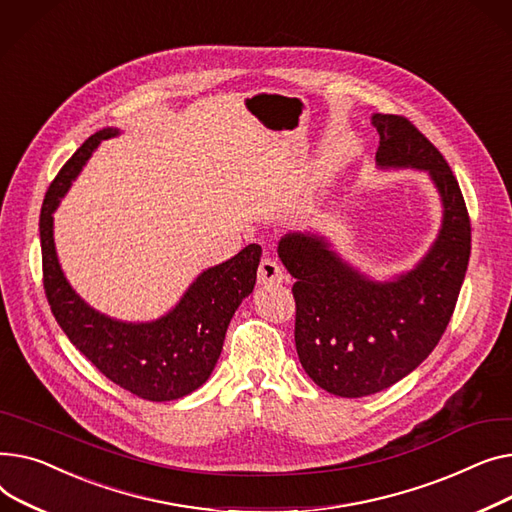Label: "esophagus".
Returning <instances> with one entry per match:
<instances>
[{
	"label": "esophagus",
	"instance_id": "34e87169",
	"mask_svg": "<svg viewBox=\"0 0 512 512\" xmlns=\"http://www.w3.org/2000/svg\"><path fill=\"white\" fill-rule=\"evenodd\" d=\"M283 281V268L277 260L264 258L258 266V285H279Z\"/></svg>",
	"mask_w": 512,
	"mask_h": 512
}]
</instances>
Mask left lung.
Returning <instances> with one entry per match:
<instances>
[{"mask_svg":"<svg viewBox=\"0 0 512 512\" xmlns=\"http://www.w3.org/2000/svg\"><path fill=\"white\" fill-rule=\"evenodd\" d=\"M382 167L428 169L444 221L430 254L393 283H374L320 237L287 235L279 256L293 283L295 349L306 374L339 397H368L413 372L440 343L471 254V221L457 177L407 117L376 113Z\"/></svg>","mask_w":512,"mask_h":512,"instance_id":"left-lung-1","label":"left lung"}]
</instances>
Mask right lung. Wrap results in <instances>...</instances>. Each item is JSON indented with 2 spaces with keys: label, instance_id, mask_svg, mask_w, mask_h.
Wrapping results in <instances>:
<instances>
[{
  "label": "right lung",
  "instance_id": "1",
  "mask_svg": "<svg viewBox=\"0 0 512 512\" xmlns=\"http://www.w3.org/2000/svg\"><path fill=\"white\" fill-rule=\"evenodd\" d=\"M115 134L107 128L84 140L45 194L39 221L45 295L72 345L111 382L146 401L182 399L213 372L227 326L254 289L262 248L250 244L231 260L204 270L175 310L157 322L126 324L88 308L59 268L51 215L90 153Z\"/></svg>",
  "mask_w": 512,
  "mask_h": 512
}]
</instances>
